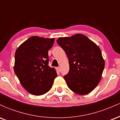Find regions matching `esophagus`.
Returning <instances> with one entry per match:
<instances>
[{"label":"esophagus","instance_id":"1","mask_svg":"<svg viewBox=\"0 0 120 120\" xmlns=\"http://www.w3.org/2000/svg\"><path fill=\"white\" fill-rule=\"evenodd\" d=\"M56 71H59V72H60V67H56Z\"/></svg>","mask_w":120,"mask_h":120}]
</instances>
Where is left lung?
I'll return each instance as SVG.
<instances>
[{"label": "left lung", "instance_id": "obj_1", "mask_svg": "<svg viewBox=\"0 0 120 120\" xmlns=\"http://www.w3.org/2000/svg\"><path fill=\"white\" fill-rule=\"evenodd\" d=\"M57 43L69 60V71L64 76L67 86L77 94L90 93L99 83L104 68L99 47L80 34L59 38Z\"/></svg>", "mask_w": 120, "mask_h": 120}]
</instances>
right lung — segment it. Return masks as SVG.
<instances>
[{"label":"right lung","instance_id":"1","mask_svg":"<svg viewBox=\"0 0 120 120\" xmlns=\"http://www.w3.org/2000/svg\"><path fill=\"white\" fill-rule=\"evenodd\" d=\"M54 41V38L31 37L15 53V73L25 89L34 95L47 93L57 77L55 69L49 65L48 51Z\"/></svg>","mask_w":120,"mask_h":120}]
</instances>
